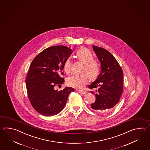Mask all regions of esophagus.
I'll return each instance as SVG.
<instances>
[{
	"label": "esophagus",
	"mask_w": 150,
	"mask_h": 150,
	"mask_svg": "<svg viewBox=\"0 0 150 150\" xmlns=\"http://www.w3.org/2000/svg\"><path fill=\"white\" fill-rule=\"evenodd\" d=\"M77 92L79 93H80V94H86L87 92H86V91H80V90H78L77 91Z\"/></svg>",
	"instance_id": "34e87169"
}]
</instances>
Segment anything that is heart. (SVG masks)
<instances>
[{
	"label": "heart",
	"mask_w": 150,
	"mask_h": 150,
	"mask_svg": "<svg viewBox=\"0 0 150 150\" xmlns=\"http://www.w3.org/2000/svg\"><path fill=\"white\" fill-rule=\"evenodd\" d=\"M76 55L78 59L84 63V66L82 69V72H84L69 77L67 82L69 86L76 89H81L84 88L88 82V75L91 78L96 77L99 74L100 67L98 62L93 59L92 53L88 49L85 48H80L76 51ZM71 67V61L70 58H67L64 62V70L67 74H70Z\"/></svg>",
	"instance_id": "obj_1"
}]
</instances>
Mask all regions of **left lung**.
<instances>
[{"label":"left lung","mask_w":150,"mask_h":150,"mask_svg":"<svg viewBox=\"0 0 150 150\" xmlns=\"http://www.w3.org/2000/svg\"><path fill=\"white\" fill-rule=\"evenodd\" d=\"M101 64V73L90 84L89 88L97 89L94 94L96 101L91 105L98 112L110 110L118 103L123 92V71L117 61L108 50L93 45Z\"/></svg>","instance_id":"obj_1"}]
</instances>
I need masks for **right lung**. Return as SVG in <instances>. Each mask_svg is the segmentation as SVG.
<instances>
[{
	"mask_svg": "<svg viewBox=\"0 0 150 150\" xmlns=\"http://www.w3.org/2000/svg\"><path fill=\"white\" fill-rule=\"evenodd\" d=\"M73 50L63 45L53 46L42 51L32 61L25 79L29 99L33 107L46 116L56 115L63 110L74 88L62 91L54 89L64 82L61 78L65 61Z\"/></svg>",
	"mask_w": 150,
	"mask_h": 150,
	"instance_id": "right-lung-1",
	"label": "right lung"
}]
</instances>
